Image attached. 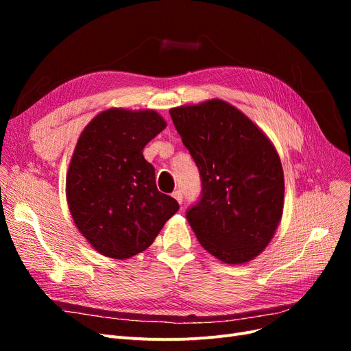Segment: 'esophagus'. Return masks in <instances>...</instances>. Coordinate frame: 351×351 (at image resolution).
<instances>
[{
  "mask_svg": "<svg viewBox=\"0 0 351 351\" xmlns=\"http://www.w3.org/2000/svg\"><path fill=\"white\" fill-rule=\"evenodd\" d=\"M173 197L178 202L180 205H182V202H183V193L180 192V190H176V192H173Z\"/></svg>",
  "mask_w": 351,
  "mask_h": 351,
  "instance_id": "esophagus-1",
  "label": "esophagus"
}]
</instances>
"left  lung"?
I'll return each instance as SVG.
<instances>
[{
  "label": "left lung",
  "mask_w": 351,
  "mask_h": 351,
  "mask_svg": "<svg viewBox=\"0 0 351 351\" xmlns=\"http://www.w3.org/2000/svg\"><path fill=\"white\" fill-rule=\"evenodd\" d=\"M197 165L202 192L186 212L210 254L243 263L271 241L282 215L284 174L277 151L232 105L212 99L169 110Z\"/></svg>",
  "instance_id": "8db88e82"
}]
</instances>
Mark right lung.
<instances>
[{
  "label": "right lung",
  "mask_w": 351,
  "mask_h": 351,
  "mask_svg": "<svg viewBox=\"0 0 351 351\" xmlns=\"http://www.w3.org/2000/svg\"><path fill=\"white\" fill-rule=\"evenodd\" d=\"M155 111L107 110L79 137L67 173V202L86 240L101 254L125 259L147 249L178 210L156 189L143 158L147 142L165 129Z\"/></svg>",
  "instance_id": "1"
}]
</instances>
